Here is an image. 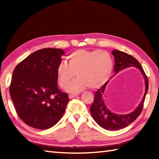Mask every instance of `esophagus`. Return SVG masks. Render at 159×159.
<instances>
[{
    "label": "esophagus",
    "instance_id": "esophagus-1",
    "mask_svg": "<svg viewBox=\"0 0 159 159\" xmlns=\"http://www.w3.org/2000/svg\"><path fill=\"white\" fill-rule=\"evenodd\" d=\"M78 95H79V94H70V95H69V98L70 99H71V98H75V97H76Z\"/></svg>",
    "mask_w": 159,
    "mask_h": 159
}]
</instances>
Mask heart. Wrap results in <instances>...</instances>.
Listing matches in <instances>:
<instances>
[{
	"label": "heart",
	"mask_w": 159,
	"mask_h": 159,
	"mask_svg": "<svg viewBox=\"0 0 159 159\" xmlns=\"http://www.w3.org/2000/svg\"><path fill=\"white\" fill-rule=\"evenodd\" d=\"M113 69L114 60L107 51L79 49L68 56V64L61 61L58 64V84L66 88L76 74L79 77L69 85V92H79L88 86L97 89L108 81Z\"/></svg>",
	"instance_id": "obj_1"
}]
</instances>
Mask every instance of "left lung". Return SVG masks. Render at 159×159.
Returning a JSON list of instances; mask_svg holds the SVG:
<instances>
[{"instance_id":"obj_1","label":"left lung","mask_w":159,"mask_h":159,"mask_svg":"<svg viewBox=\"0 0 159 159\" xmlns=\"http://www.w3.org/2000/svg\"><path fill=\"white\" fill-rule=\"evenodd\" d=\"M112 54L115 59L114 71H116V74L127 67L136 66L140 70L142 74L144 75L145 84H146L144 98H142L139 107L133 112L126 115L113 114L107 108L104 99L102 98V95L104 94L106 86L109 81H107L95 92L94 102L90 107L91 116L96 123L102 128L108 130H118L125 128L126 126L133 123L141 114L144 107V99L146 98L148 88H149V80L141 64L133 56L118 50L112 51Z\"/></svg>"}]
</instances>
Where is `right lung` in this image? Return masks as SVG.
I'll use <instances>...</instances> for the list:
<instances>
[{
  "mask_svg": "<svg viewBox=\"0 0 159 159\" xmlns=\"http://www.w3.org/2000/svg\"><path fill=\"white\" fill-rule=\"evenodd\" d=\"M63 55L61 49L43 48L14 69L10 95L18 116L30 127L45 130L62 117L69 97L57 88V67Z\"/></svg>",
  "mask_w": 159,
  "mask_h": 159,
  "instance_id": "obj_1",
  "label": "right lung"
}]
</instances>
